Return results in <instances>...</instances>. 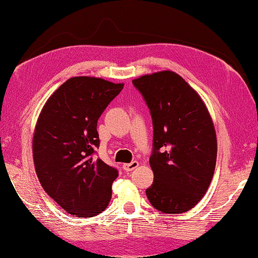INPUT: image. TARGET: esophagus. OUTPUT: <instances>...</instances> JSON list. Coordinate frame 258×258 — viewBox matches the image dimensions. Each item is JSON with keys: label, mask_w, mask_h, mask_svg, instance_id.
Segmentation results:
<instances>
[{"label": "esophagus", "mask_w": 258, "mask_h": 258, "mask_svg": "<svg viewBox=\"0 0 258 258\" xmlns=\"http://www.w3.org/2000/svg\"><path fill=\"white\" fill-rule=\"evenodd\" d=\"M137 167H139V162L133 161V162H130V163L123 164V170H124V171H132V170H134V169H136Z\"/></svg>", "instance_id": "1"}]
</instances>
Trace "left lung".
Instances as JSON below:
<instances>
[{
    "mask_svg": "<svg viewBox=\"0 0 258 258\" xmlns=\"http://www.w3.org/2000/svg\"><path fill=\"white\" fill-rule=\"evenodd\" d=\"M150 110L154 182L146 190L155 209L182 214L202 200L213 179L216 133L199 94L174 72L133 81Z\"/></svg>",
    "mask_w": 258,
    "mask_h": 258,
    "instance_id": "left-lung-1",
    "label": "left lung"
}]
</instances>
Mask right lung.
Wrapping results in <instances>:
<instances>
[{
    "mask_svg": "<svg viewBox=\"0 0 258 258\" xmlns=\"http://www.w3.org/2000/svg\"><path fill=\"white\" fill-rule=\"evenodd\" d=\"M122 83L79 76L66 81L42 109L33 140L34 163L44 191L67 213L93 217L108 207L117 169L95 158L97 121Z\"/></svg>",
    "mask_w": 258,
    "mask_h": 258,
    "instance_id": "right-lung-1",
    "label": "right lung"
}]
</instances>
